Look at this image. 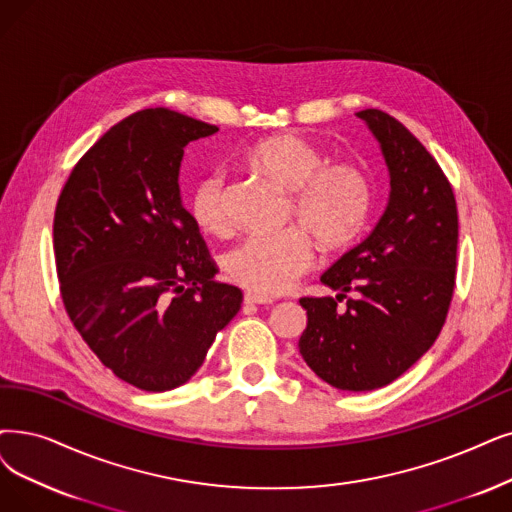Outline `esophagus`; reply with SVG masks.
<instances>
[{
    "label": "esophagus",
    "mask_w": 512,
    "mask_h": 512,
    "mask_svg": "<svg viewBox=\"0 0 512 512\" xmlns=\"http://www.w3.org/2000/svg\"><path fill=\"white\" fill-rule=\"evenodd\" d=\"M245 304H273V298L264 296V294H256V292H245Z\"/></svg>",
    "instance_id": "obj_1"
}]
</instances>
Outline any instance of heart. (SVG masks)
Returning a JSON list of instances; mask_svg holds the SVG:
<instances>
[{
  "label": "heart",
  "mask_w": 512,
  "mask_h": 512,
  "mask_svg": "<svg viewBox=\"0 0 512 512\" xmlns=\"http://www.w3.org/2000/svg\"><path fill=\"white\" fill-rule=\"evenodd\" d=\"M250 166L292 193L290 224L279 235H250L224 256L229 279L256 294L275 296L313 267L315 245L342 250L363 231L372 208V182L355 161H327L315 142L277 134L260 140L248 153ZM191 214L203 231L224 235L231 229L227 176L214 172L193 191Z\"/></svg>",
  "instance_id": "heart-1"
}]
</instances>
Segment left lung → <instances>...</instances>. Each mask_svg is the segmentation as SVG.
Segmentation results:
<instances>
[{
    "label": "left lung",
    "mask_w": 512,
    "mask_h": 512,
    "mask_svg": "<svg viewBox=\"0 0 512 512\" xmlns=\"http://www.w3.org/2000/svg\"><path fill=\"white\" fill-rule=\"evenodd\" d=\"M378 138L391 174L388 206L370 237L321 275L340 294L304 296L298 349L340 391L391 384L433 346L456 288L458 210L435 157L401 121L378 109L357 113ZM353 291L347 309L337 302Z\"/></svg>",
    "instance_id": "1"
}]
</instances>
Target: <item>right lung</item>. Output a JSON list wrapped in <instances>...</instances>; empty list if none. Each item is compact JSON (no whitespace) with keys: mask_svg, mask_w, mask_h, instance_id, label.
<instances>
[{"mask_svg":"<svg viewBox=\"0 0 512 512\" xmlns=\"http://www.w3.org/2000/svg\"><path fill=\"white\" fill-rule=\"evenodd\" d=\"M214 132L163 107L132 113L75 163L56 203L65 311L100 363L140 391L185 384L241 309L178 189L185 147Z\"/></svg>","mask_w":512,"mask_h":512,"instance_id":"add662e5","label":"right lung"}]
</instances>
